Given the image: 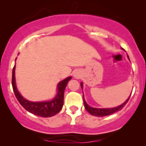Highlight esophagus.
Masks as SVG:
<instances>
[{"label": "esophagus", "mask_w": 146, "mask_h": 146, "mask_svg": "<svg viewBox=\"0 0 146 146\" xmlns=\"http://www.w3.org/2000/svg\"><path fill=\"white\" fill-rule=\"evenodd\" d=\"M73 76H74L75 78H80V74H79L78 72H75L74 74H73Z\"/></svg>", "instance_id": "1"}]
</instances>
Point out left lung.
I'll return each instance as SVG.
<instances>
[{"label":"left lung","instance_id":"left-lung-1","mask_svg":"<svg viewBox=\"0 0 146 146\" xmlns=\"http://www.w3.org/2000/svg\"><path fill=\"white\" fill-rule=\"evenodd\" d=\"M128 58L129 59L128 56ZM129 60H130V59H129ZM80 85H81L82 89H83L82 82L80 83ZM130 95H131V94H130ZM130 95L128 97V98L127 99V100H125L123 104H122L119 105V106L115 107V108H93V107L90 106L89 105L87 104L86 102L85 101L84 95H83V100H84V104L85 108H86V110L90 114V115H94V116H96V117H104V116H107V115H111V114L116 113V112L119 111V110H121L122 108H123V106L126 104L127 102H128L129 99L130 98Z\"/></svg>","mask_w":146,"mask_h":146}]
</instances>
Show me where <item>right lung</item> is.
<instances>
[{
    "label": "right lung",
    "mask_w": 146,
    "mask_h": 146,
    "mask_svg": "<svg viewBox=\"0 0 146 146\" xmlns=\"http://www.w3.org/2000/svg\"><path fill=\"white\" fill-rule=\"evenodd\" d=\"M15 68L16 65L13 68L12 71V87L14 94L18 101L25 110L35 115L42 117H50L54 116L62 108L64 103V93L67 85L68 82L71 80L72 77L69 76L64 80L60 81L57 87V94L53 100L49 101L31 102L23 98L18 90L15 78Z\"/></svg>",
    "instance_id": "obj_1"
}]
</instances>
